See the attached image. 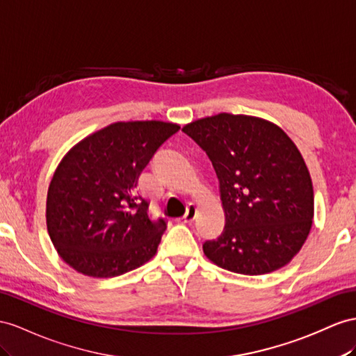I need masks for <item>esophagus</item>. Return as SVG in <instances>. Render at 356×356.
<instances>
[{
  "mask_svg": "<svg viewBox=\"0 0 356 356\" xmlns=\"http://www.w3.org/2000/svg\"><path fill=\"white\" fill-rule=\"evenodd\" d=\"M195 215H197V207L194 204H189L186 209V213L184 215V218H180V222L184 224H191L195 220Z\"/></svg>",
  "mask_w": 356,
  "mask_h": 356,
  "instance_id": "esophagus-1",
  "label": "esophagus"
}]
</instances>
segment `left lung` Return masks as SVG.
I'll return each mask as SVG.
<instances>
[{
	"instance_id": "obj_1",
	"label": "left lung",
	"mask_w": 356,
	"mask_h": 356,
	"mask_svg": "<svg viewBox=\"0 0 356 356\" xmlns=\"http://www.w3.org/2000/svg\"><path fill=\"white\" fill-rule=\"evenodd\" d=\"M184 131L202 147L220 180L221 236L203 243L216 266L263 275L286 266L313 225L314 193L302 154L265 118L221 113Z\"/></svg>"
}]
</instances>
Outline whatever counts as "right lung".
Masks as SVG:
<instances>
[{
  "instance_id": "obj_1",
  "label": "right lung",
  "mask_w": 356,
  "mask_h": 356,
  "mask_svg": "<svg viewBox=\"0 0 356 356\" xmlns=\"http://www.w3.org/2000/svg\"><path fill=\"white\" fill-rule=\"evenodd\" d=\"M180 126L161 120L117 122L75 144L54 172L47 225L58 256L87 277L113 278L156 254L163 218L152 221L136 184L161 145Z\"/></svg>"
}]
</instances>
